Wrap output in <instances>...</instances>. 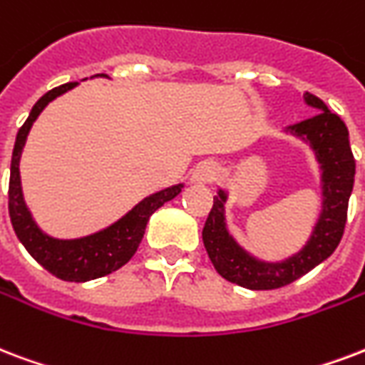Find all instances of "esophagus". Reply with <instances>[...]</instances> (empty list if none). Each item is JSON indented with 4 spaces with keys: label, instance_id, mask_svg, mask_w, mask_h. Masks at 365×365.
Here are the masks:
<instances>
[{
    "label": "esophagus",
    "instance_id": "34e87169",
    "mask_svg": "<svg viewBox=\"0 0 365 365\" xmlns=\"http://www.w3.org/2000/svg\"><path fill=\"white\" fill-rule=\"evenodd\" d=\"M216 172H218V168H216L214 163L205 160V163L197 164V168L191 174V183H195V185H208L216 178Z\"/></svg>",
    "mask_w": 365,
    "mask_h": 365
}]
</instances>
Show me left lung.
Instances as JSON below:
<instances>
[{"label": "left lung", "mask_w": 365, "mask_h": 365, "mask_svg": "<svg viewBox=\"0 0 365 365\" xmlns=\"http://www.w3.org/2000/svg\"><path fill=\"white\" fill-rule=\"evenodd\" d=\"M304 103L316 110L312 118L285 128V135L302 141L319 166L322 210L312 232L291 257L283 260H260L245 250L233 237L226 224V202L230 199L224 187H218L212 210L202 227V243L214 268L224 279L252 291H269L285 287L308 274L335 252L346 224L349 199L354 185L356 163L350 151L349 130L327 105L312 93Z\"/></svg>", "instance_id": "8db88e82"}]
</instances>
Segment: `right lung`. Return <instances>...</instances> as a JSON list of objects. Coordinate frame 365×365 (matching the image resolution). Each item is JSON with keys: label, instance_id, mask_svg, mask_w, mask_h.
<instances>
[{"label": "right lung", "instance_id": "add662e5", "mask_svg": "<svg viewBox=\"0 0 365 365\" xmlns=\"http://www.w3.org/2000/svg\"><path fill=\"white\" fill-rule=\"evenodd\" d=\"M96 76L108 78L107 74H96ZM76 86L78 82H71L47 91L46 96L38 99V103L30 110L26 122L16 133L15 149H13V157H11L9 216L16 237L36 262L41 264L47 272H51L55 277H59L63 282L82 283L113 274L122 268L135 255L151 214L163 207L164 202L172 201L174 197L182 193L183 183L170 185V187L149 195L143 201H139L132 210H128L122 218L116 220L115 224L103 227L96 233L74 239H59L47 235L36 224L34 216L24 202L19 166H21L22 149L26 145L28 133L32 130L36 118L41 115V110L53 99H57Z\"/></svg>", "mask_w": 365, "mask_h": 365}]
</instances>
